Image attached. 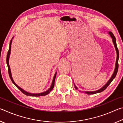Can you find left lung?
<instances>
[{
	"instance_id": "8db88e82",
	"label": "left lung",
	"mask_w": 123,
	"mask_h": 123,
	"mask_svg": "<svg viewBox=\"0 0 123 123\" xmlns=\"http://www.w3.org/2000/svg\"><path fill=\"white\" fill-rule=\"evenodd\" d=\"M108 34H109L110 36H111V37L112 42H113V43L114 44V47H115V49H116V53H117V59H116V66H115V68H114L113 73L112 74L111 78L109 79V80L107 82L106 84L104 85L103 87H102L101 88H100L99 89H98V90H97V91H80V92H81L82 93H86V94H96V93H100V92H103V91L105 90V89L108 87V86H109V85L110 84H111V82L112 81V80H113V79L115 78V77H116V75H117V73L118 70V60H119V51H118V49L117 48V46L116 39L115 37H114V36L113 34V33H112L111 31H109V32H108ZM74 85L75 88V89L78 90V88H77L76 86H75V85L74 84Z\"/></svg>"
}]
</instances>
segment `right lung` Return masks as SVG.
<instances>
[{
	"label": "right lung",
	"mask_w": 123,
	"mask_h": 123,
	"mask_svg": "<svg viewBox=\"0 0 123 123\" xmlns=\"http://www.w3.org/2000/svg\"><path fill=\"white\" fill-rule=\"evenodd\" d=\"M13 38V37H12L11 41H10V47H9V51L7 52V57H6V63H7V65L8 67V72H9V74L10 76V78L11 79V80L12 81V82H13V84L15 85V86L17 87V88L19 89V90L22 92L23 93H24V94H25L26 95H30V96L31 97H40V96H44V95H46L48 94L50 92L52 91V89H53L54 87V84H55V78H56V73L57 72H56L55 75H54V78H53V81H52V84L51 85V86L50 87V88L47 90L46 91L43 92L42 93H30L28 92L25 91L23 89H22L21 87H20L19 86H18L15 82H14V80L13 78L12 77V74H11V69H10V65H9V58H10V53H11V44H12V39Z\"/></svg>",
	"instance_id": "add662e5"
}]
</instances>
